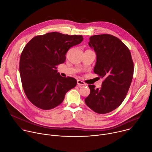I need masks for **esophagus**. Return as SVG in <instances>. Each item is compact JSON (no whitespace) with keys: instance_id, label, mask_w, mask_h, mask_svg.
<instances>
[{"instance_id":"1","label":"esophagus","mask_w":152,"mask_h":152,"mask_svg":"<svg viewBox=\"0 0 152 152\" xmlns=\"http://www.w3.org/2000/svg\"><path fill=\"white\" fill-rule=\"evenodd\" d=\"M77 84L79 86H86V84L84 83V82L83 81H82L80 80H77Z\"/></svg>"}]
</instances>
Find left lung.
Segmentation results:
<instances>
[{
  "label": "left lung",
  "instance_id": "left-lung-1",
  "mask_svg": "<svg viewBox=\"0 0 152 152\" xmlns=\"http://www.w3.org/2000/svg\"><path fill=\"white\" fill-rule=\"evenodd\" d=\"M88 45L96 54L94 73L104 79L101 88L89 85L86 105L96 113L113 111L123 102L133 75V62L129 49L118 37L107 34L90 37Z\"/></svg>",
  "mask_w": 152,
  "mask_h": 152
}]
</instances>
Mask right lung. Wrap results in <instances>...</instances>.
I'll return each mask as SVG.
<instances>
[{
	"instance_id": "obj_1",
	"label": "right lung",
	"mask_w": 152,
	"mask_h": 152,
	"mask_svg": "<svg viewBox=\"0 0 152 152\" xmlns=\"http://www.w3.org/2000/svg\"><path fill=\"white\" fill-rule=\"evenodd\" d=\"M83 39L81 35L51 32L35 36L24 47L20 75L26 97L35 106L42 110L56 107L76 86L75 78L61 76L56 69L65 62L68 50Z\"/></svg>"
}]
</instances>
